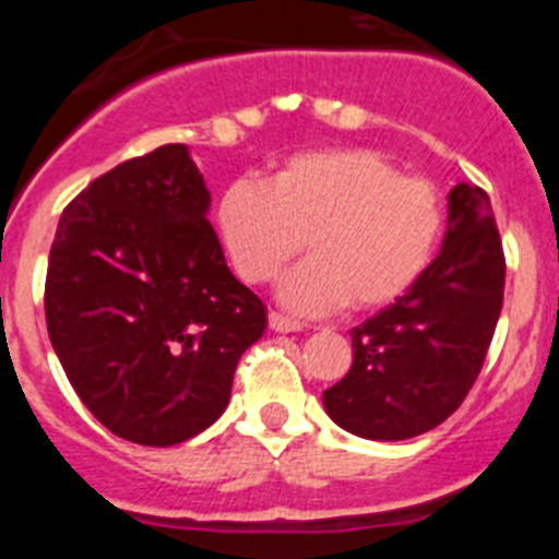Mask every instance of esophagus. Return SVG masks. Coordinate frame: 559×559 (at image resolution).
Segmentation results:
<instances>
[{
  "mask_svg": "<svg viewBox=\"0 0 559 559\" xmlns=\"http://www.w3.org/2000/svg\"><path fill=\"white\" fill-rule=\"evenodd\" d=\"M267 321H270V330H275V332H300L302 330L300 321L289 319V316H281L275 311L267 316Z\"/></svg>",
  "mask_w": 559,
  "mask_h": 559,
  "instance_id": "obj_1",
  "label": "esophagus"
}]
</instances>
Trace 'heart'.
Masks as SVG:
<instances>
[{
	"label": "heart",
	"instance_id": "b5f03b06",
	"mask_svg": "<svg viewBox=\"0 0 559 559\" xmlns=\"http://www.w3.org/2000/svg\"><path fill=\"white\" fill-rule=\"evenodd\" d=\"M216 227L248 284L275 278L308 238L313 257L278 286L289 311L324 316L348 302L354 311H379L430 267L443 202L430 180L400 175L376 151H308L281 165L267 186L229 183Z\"/></svg>",
	"mask_w": 559,
	"mask_h": 559
}]
</instances>
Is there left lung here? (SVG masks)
Returning <instances> with one entry per match:
<instances>
[{"label": "left lung", "mask_w": 559, "mask_h": 559, "mask_svg": "<svg viewBox=\"0 0 559 559\" xmlns=\"http://www.w3.org/2000/svg\"><path fill=\"white\" fill-rule=\"evenodd\" d=\"M503 286V243L487 191L456 183L430 267L352 330V370L321 397L330 419L370 441H405L447 421L478 379Z\"/></svg>", "instance_id": "8db88e82"}]
</instances>
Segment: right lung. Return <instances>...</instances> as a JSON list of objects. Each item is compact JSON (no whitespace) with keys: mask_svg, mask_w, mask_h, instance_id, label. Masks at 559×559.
I'll return each mask as SVG.
<instances>
[{"mask_svg":"<svg viewBox=\"0 0 559 559\" xmlns=\"http://www.w3.org/2000/svg\"><path fill=\"white\" fill-rule=\"evenodd\" d=\"M211 191L180 143L99 175L64 207L45 321L67 379L123 441L175 447L224 414L267 311L229 273Z\"/></svg>","mask_w":559,"mask_h":559,"instance_id":"add662e5","label":"right lung"}]
</instances>
